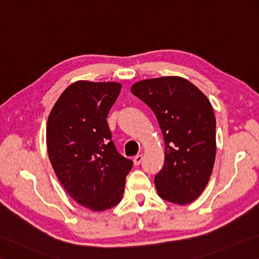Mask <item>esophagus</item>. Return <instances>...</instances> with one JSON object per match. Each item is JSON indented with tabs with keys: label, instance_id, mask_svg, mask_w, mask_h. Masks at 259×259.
Segmentation results:
<instances>
[{
	"label": "esophagus",
	"instance_id": "esophagus-1",
	"mask_svg": "<svg viewBox=\"0 0 259 259\" xmlns=\"http://www.w3.org/2000/svg\"><path fill=\"white\" fill-rule=\"evenodd\" d=\"M142 159H143V155H137V156H135L134 159H133L134 165H135V166H139L140 164H141Z\"/></svg>",
	"mask_w": 259,
	"mask_h": 259
}]
</instances>
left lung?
I'll return each mask as SVG.
<instances>
[{"label":"left lung","mask_w":259,"mask_h":259,"mask_svg":"<svg viewBox=\"0 0 259 259\" xmlns=\"http://www.w3.org/2000/svg\"><path fill=\"white\" fill-rule=\"evenodd\" d=\"M131 91L155 112L164 135L165 162L155 178L158 196L178 205L194 201L210 179L216 156L209 100L178 76L138 81Z\"/></svg>","instance_id":"left-lung-1"}]
</instances>
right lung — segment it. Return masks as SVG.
Instances as JSON below:
<instances>
[{"instance_id":"1","label":"right lung","mask_w":259,"mask_h":259,"mask_svg":"<svg viewBox=\"0 0 259 259\" xmlns=\"http://www.w3.org/2000/svg\"><path fill=\"white\" fill-rule=\"evenodd\" d=\"M121 84L78 80L50 112L49 158L59 181L79 205L94 211L120 202L133 161L117 151L107 117Z\"/></svg>"}]
</instances>
